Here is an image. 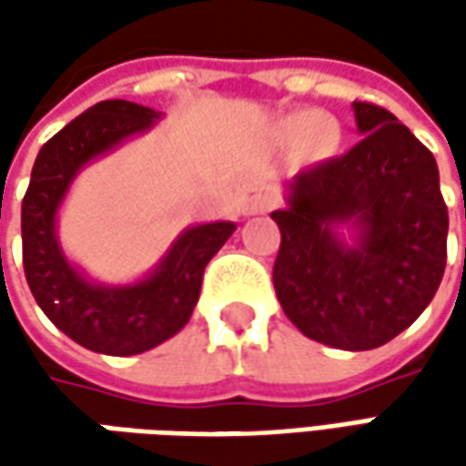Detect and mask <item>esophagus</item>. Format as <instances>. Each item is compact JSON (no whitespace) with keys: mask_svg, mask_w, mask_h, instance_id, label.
Returning a JSON list of instances; mask_svg holds the SVG:
<instances>
[{"mask_svg":"<svg viewBox=\"0 0 466 466\" xmlns=\"http://www.w3.org/2000/svg\"><path fill=\"white\" fill-rule=\"evenodd\" d=\"M272 205H275V197H272V194H259V197H254V199H251V205H248V215L269 212Z\"/></svg>","mask_w":466,"mask_h":466,"instance_id":"esophagus-1","label":"esophagus"}]
</instances>
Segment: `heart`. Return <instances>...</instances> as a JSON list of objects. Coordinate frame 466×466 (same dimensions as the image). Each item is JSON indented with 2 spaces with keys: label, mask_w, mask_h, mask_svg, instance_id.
<instances>
[{
  "label": "heart",
  "mask_w": 466,
  "mask_h": 466,
  "mask_svg": "<svg viewBox=\"0 0 466 466\" xmlns=\"http://www.w3.org/2000/svg\"><path fill=\"white\" fill-rule=\"evenodd\" d=\"M285 132L290 139H296L300 145L309 147V153L316 157H327L337 150L339 145V132L334 124H327V118L321 114H298L288 124Z\"/></svg>",
  "instance_id": "1"
}]
</instances>
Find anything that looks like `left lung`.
<instances>
[{
	"mask_svg": "<svg viewBox=\"0 0 466 466\" xmlns=\"http://www.w3.org/2000/svg\"><path fill=\"white\" fill-rule=\"evenodd\" d=\"M363 139L298 173L275 209L272 282L285 316L337 350H373L433 300L446 269L449 209L431 150L381 106L352 103ZM348 224L355 244L339 238Z\"/></svg>",
	"mask_w": 466,
	"mask_h": 466,
	"instance_id": "left-lung-1",
	"label": "left lung"
}]
</instances>
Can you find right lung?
I'll return each instance as SVG.
<instances>
[{
	"instance_id": "1",
	"label": "right lung",
	"mask_w": 466,
	"mask_h": 466,
	"mask_svg": "<svg viewBox=\"0 0 466 466\" xmlns=\"http://www.w3.org/2000/svg\"><path fill=\"white\" fill-rule=\"evenodd\" d=\"M157 111L132 100H100L54 135L35 157L23 199V267L41 311L82 348L137 355L184 329L202 275L236 223L187 228L153 272L135 285H98L75 269L56 238V212L75 176L124 139L147 132Z\"/></svg>"
}]
</instances>
